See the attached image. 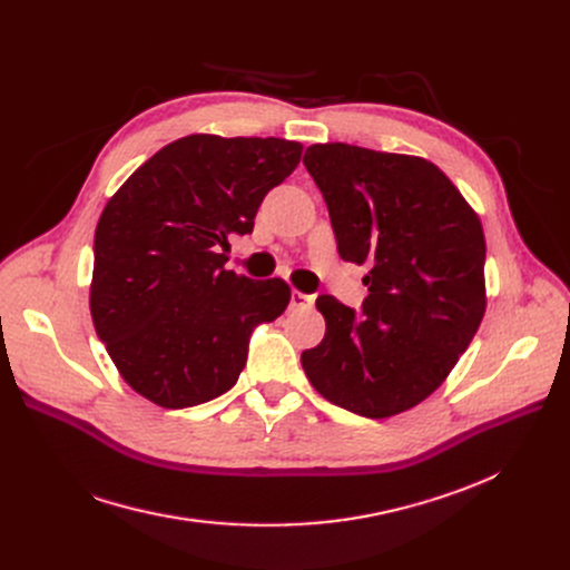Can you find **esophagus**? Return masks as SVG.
Returning a JSON list of instances; mask_svg holds the SVG:
<instances>
[{
	"label": "esophagus",
	"mask_w": 570,
	"mask_h": 570,
	"mask_svg": "<svg viewBox=\"0 0 570 570\" xmlns=\"http://www.w3.org/2000/svg\"><path fill=\"white\" fill-rule=\"evenodd\" d=\"M314 305V295H307L303 291H293L291 293V307L293 309H309Z\"/></svg>",
	"instance_id": "obj_1"
}]
</instances>
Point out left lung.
Masks as SVG:
<instances>
[{
  "label": "left lung",
  "instance_id": "1",
  "mask_svg": "<svg viewBox=\"0 0 570 570\" xmlns=\"http://www.w3.org/2000/svg\"><path fill=\"white\" fill-rule=\"evenodd\" d=\"M305 166L321 189L337 252L370 265L355 314L318 295L325 337L303 351L316 391L346 411L391 417L453 372L485 314V235L473 207L423 157L316 142Z\"/></svg>",
  "mask_w": 570,
  "mask_h": 570
}]
</instances>
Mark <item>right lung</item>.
I'll return each mask as SVG.
<instances>
[{
    "instance_id": "1",
    "label": "right lung",
    "mask_w": 570,
    "mask_h": 570,
    "mask_svg": "<svg viewBox=\"0 0 570 570\" xmlns=\"http://www.w3.org/2000/svg\"><path fill=\"white\" fill-rule=\"evenodd\" d=\"M303 157L284 138L191 134L149 157L106 203L95 233L89 312L117 372L164 409L235 385L258 323L284 314V279L226 269L265 194Z\"/></svg>"
}]
</instances>
